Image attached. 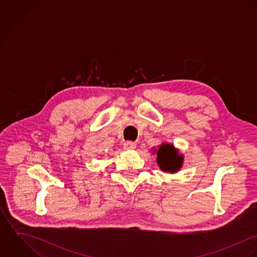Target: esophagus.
<instances>
[{"instance_id": "1", "label": "esophagus", "mask_w": 257, "mask_h": 257, "mask_svg": "<svg viewBox=\"0 0 257 257\" xmlns=\"http://www.w3.org/2000/svg\"><path fill=\"white\" fill-rule=\"evenodd\" d=\"M136 148V143L128 141L124 143V149L125 150H134Z\"/></svg>"}]
</instances>
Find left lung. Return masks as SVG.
Returning a JSON list of instances; mask_svg holds the SVG:
<instances>
[{
  "label": "left lung",
  "instance_id": "left-lung-1",
  "mask_svg": "<svg viewBox=\"0 0 257 257\" xmlns=\"http://www.w3.org/2000/svg\"><path fill=\"white\" fill-rule=\"evenodd\" d=\"M153 153H157V163L162 171L177 173L182 168L184 156L179 154V151L174 145L163 143Z\"/></svg>",
  "mask_w": 257,
  "mask_h": 257
}]
</instances>
